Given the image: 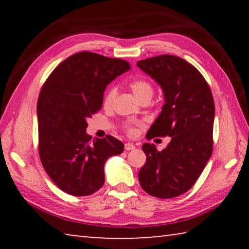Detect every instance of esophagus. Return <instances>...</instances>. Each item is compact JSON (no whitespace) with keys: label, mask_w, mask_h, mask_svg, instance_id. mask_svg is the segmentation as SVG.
Here are the masks:
<instances>
[{"label":"esophagus","mask_w":249,"mask_h":249,"mask_svg":"<svg viewBox=\"0 0 249 249\" xmlns=\"http://www.w3.org/2000/svg\"><path fill=\"white\" fill-rule=\"evenodd\" d=\"M125 149L126 150H133V149H135V145L133 144V142H126Z\"/></svg>","instance_id":"34e87169"}]
</instances>
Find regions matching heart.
<instances>
[{
	"label": "heart",
	"mask_w": 249,
	"mask_h": 249,
	"mask_svg": "<svg viewBox=\"0 0 249 249\" xmlns=\"http://www.w3.org/2000/svg\"><path fill=\"white\" fill-rule=\"evenodd\" d=\"M130 89L134 92V94L137 96V99H140L141 101L144 99H151L154 94V88L151 86V83L149 81H147L145 79H138V80H134V81L130 83ZM116 96V89L115 88H109L107 90V93L104 95V100H103V104L104 107H109L113 104ZM128 132L130 134L134 133V128L129 127Z\"/></svg>",
	"instance_id": "1"
}]
</instances>
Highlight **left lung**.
Wrapping results in <instances>:
<instances>
[{"label":"left lung","instance_id":"obj_1","mask_svg":"<svg viewBox=\"0 0 249 249\" xmlns=\"http://www.w3.org/2000/svg\"><path fill=\"white\" fill-rule=\"evenodd\" d=\"M137 67L159 84L165 100L147 138L171 137L162 151L142 145L147 158L138 180L148 195L170 199L196 183L212 155L213 96L199 70L180 57L162 54L137 61Z\"/></svg>","mask_w":249,"mask_h":249}]
</instances>
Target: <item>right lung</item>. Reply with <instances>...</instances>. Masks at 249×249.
Segmentation results:
<instances>
[{"instance_id":"add662e5","label":"right lung","mask_w":249,"mask_h":249,"mask_svg":"<svg viewBox=\"0 0 249 249\" xmlns=\"http://www.w3.org/2000/svg\"><path fill=\"white\" fill-rule=\"evenodd\" d=\"M130 69L127 61L82 52L54 69L37 103L39 156L46 172L71 196H90L104 183V165L123 153L124 144L111 135L87 134V120L102 107L107 84Z\"/></svg>"}]
</instances>
